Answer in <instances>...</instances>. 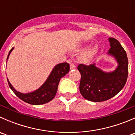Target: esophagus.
I'll return each instance as SVG.
<instances>
[{
	"label": "esophagus",
	"mask_w": 135,
	"mask_h": 135,
	"mask_svg": "<svg viewBox=\"0 0 135 135\" xmlns=\"http://www.w3.org/2000/svg\"><path fill=\"white\" fill-rule=\"evenodd\" d=\"M70 69H71V70H73V69H76V65H74V63H73V62H70Z\"/></svg>",
	"instance_id": "obj_1"
}]
</instances>
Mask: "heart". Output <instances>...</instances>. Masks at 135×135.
Returning a JSON list of instances; mask_svg holds the SVG:
<instances>
[{"label": "heart", "instance_id": "b5f03b06", "mask_svg": "<svg viewBox=\"0 0 135 135\" xmlns=\"http://www.w3.org/2000/svg\"><path fill=\"white\" fill-rule=\"evenodd\" d=\"M97 51V47H94L92 49L87 50L84 53H83L80 56V60L84 62H87L90 61V59L93 57V56L95 55Z\"/></svg>", "mask_w": 135, "mask_h": 135}]
</instances>
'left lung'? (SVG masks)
<instances>
[{
    "instance_id": "obj_1",
    "label": "left lung",
    "mask_w": 135,
    "mask_h": 135,
    "mask_svg": "<svg viewBox=\"0 0 135 135\" xmlns=\"http://www.w3.org/2000/svg\"><path fill=\"white\" fill-rule=\"evenodd\" d=\"M110 48L108 54L114 57L118 65L114 71L107 73L95 66L80 64L78 70L81 74L80 91L90 101L103 102L117 95L126 85L128 76L127 54L116 39L109 38Z\"/></svg>"
}]
</instances>
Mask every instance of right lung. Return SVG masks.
Segmentation results:
<instances>
[{
  "mask_svg": "<svg viewBox=\"0 0 135 135\" xmlns=\"http://www.w3.org/2000/svg\"><path fill=\"white\" fill-rule=\"evenodd\" d=\"M14 47H12L9 51V55ZM70 70V65L67 62H62L55 65L43 85L36 91L28 93H22L17 91L13 88L7 78L9 87L17 97L25 103L33 105H40L51 101L56 95L58 85L61 78L65 76Z\"/></svg>",
  "mask_w": 135,
  "mask_h": 135,
  "instance_id": "obj_1",
  "label": "right lung"
}]
</instances>
